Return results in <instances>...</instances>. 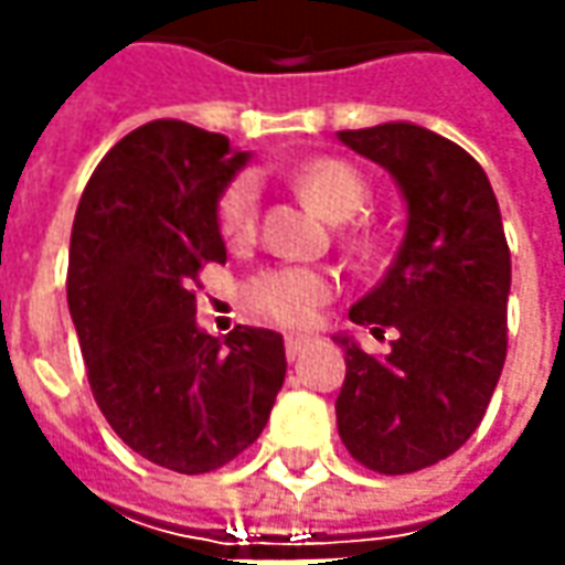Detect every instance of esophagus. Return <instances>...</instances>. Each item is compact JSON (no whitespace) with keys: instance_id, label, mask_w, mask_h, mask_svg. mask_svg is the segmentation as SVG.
Here are the masks:
<instances>
[{"instance_id":"esophagus-1","label":"esophagus","mask_w":565,"mask_h":565,"mask_svg":"<svg viewBox=\"0 0 565 565\" xmlns=\"http://www.w3.org/2000/svg\"><path fill=\"white\" fill-rule=\"evenodd\" d=\"M308 345V337H286V355L289 359H298Z\"/></svg>"}]
</instances>
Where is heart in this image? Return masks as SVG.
<instances>
[{"instance_id": "heart-1", "label": "heart", "mask_w": 565, "mask_h": 565, "mask_svg": "<svg viewBox=\"0 0 565 565\" xmlns=\"http://www.w3.org/2000/svg\"><path fill=\"white\" fill-rule=\"evenodd\" d=\"M295 185L330 220H349L367 204V182L355 166L333 157H320L295 172ZM260 223V182L254 172H238L216 201V228L228 245H248ZM359 248L367 242L359 238ZM333 279L315 267H270L254 273L245 286L250 311L279 327H308L315 315L330 301Z\"/></svg>"}]
</instances>
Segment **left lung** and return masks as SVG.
I'll return each mask as SVG.
<instances>
[{"label": "left lung", "instance_id": "8db88e82", "mask_svg": "<svg viewBox=\"0 0 565 565\" xmlns=\"http://www.w3.org/2000/svg\"><path fill=\"white\" fill-rule=\"evenodd\" d=\"M339 141L390 169L408 204L393 267L349 311L399 337L383 361L339 339V437L364 468L412 475L452 456L488 412L507 361L510 245L484 169L459 143L408 121Z\"/></svg>", "mask_w": 565, "mask_h": 565}]
</instances>
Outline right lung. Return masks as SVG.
<instances>
[{"mask_svg": "<svg viewBox=\"0 0 565 565\" xmlns=\"http://www.w3.org/2000/svg\"><path fill=\"white\" fill-rule=\"evenodd\" d=\"M248 153L188 121L125 135L81 194L68 311L99 412L138 456L204 475L245 452L286 380L282 337L198 330L194 286L226 264L216 201Z\"/></svg>", "mask_w": 565, "mask_h": 565, "instance_id": "right-lung-1", "label": "right lung"}]
</instances>
